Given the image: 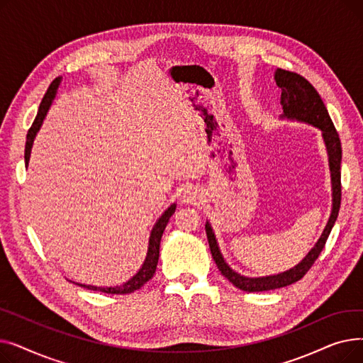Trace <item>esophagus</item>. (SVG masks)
<instances>
[{"mask_svg":"<svg viewBox=\"0 0 363 363\" xmlns=\"http://www.w3.org/2000/svg\"><path fill=\"white\" fill-rule=\"evenodd\" d=\"M201 199V194L197 188H186L182 193V201L186 204H197Z\"/></svg>","mask_w":363,"mask_h":363,"instance_id":"1","label":"esophagus"}]
</instances>
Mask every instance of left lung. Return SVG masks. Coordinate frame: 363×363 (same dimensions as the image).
Segmentation results:
<instances>
[{
    "label": "left lung",
    "instance_id": "obj_1",
    "mask_svg": "<svg viewBox=\"0 0 363 363\" xmlns=\"http://www.w3.org/2000/svg\"><path fill=\"white\" fill-rule=\"evenodd\" d=\"M275 81L282 91L281 104L284 108V118L306 122L322 130V135H323V140H325L328 156H330V169H331V181H333V212L325 230H323L316 245L309 252L306 257L287 272H282L279 275H272V277H263V278H247L234 272L230 266L225 263L219 252V247L216 244V238L211 225L206 223L208 247H211L212 257L216 262L220 274L228 281L233 282L237 289L242 291H249V293L268 291V290L287 287V285L297 282L298 279H301L304 275H306L308 271L313 266L315 260L319 257L323 247H325L330 233L337 220L340 204H341V170H340L341 143H340L338 132L330 118L325 104H323L320 95L318 94L315 86L298 73L278 69L275 72Z\"/></svg>",
    "mask_w": 363,
    "mask_h": 363
}]
</instances>
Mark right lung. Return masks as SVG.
<instances>
[{
    "mask_svg": "<svg viewBox=\"0 0 363 363\" xmlns=\"http://www.w3.org/2000/svg\"><path fill=\"white\" fill-rule=\"evenodd\" d=\"M60 79L62 78H55L45 95L44 99L40 104V108H38V114L36 118L32 123V126L29 128L28 130V137H26V147H25V163L28 166V162H29V156H30V148H32V144H33V138L36 135V132L40 130L41 125H43V121L45 118V114L50 108V104L54 99L55 95V91H57V86H59L60 84ZM175 204H172L167 211L160 216V219L157 220V223L155 225V228H152L151 231V235H150V244H148V253H147V257H145V262L143 264V268L138 271V274L135 277H132L128 282H125L123 285H121V287H108V289H101V287H94V285H84V284H78L81 285V287L84 289H88V290H92V291H101V293H106V294H130L133 291L140 290L143 285L151 279V277L155 275L156 272V266H157V262H159V250H160V240H162V235H163V231L164 228L170 219V216L175 213Z\"/></svg>",
    "mask_w": 363,
    "mask_h": 363,
    "instance_id": "1",
    "label": "right lung"
}]
</instances>
